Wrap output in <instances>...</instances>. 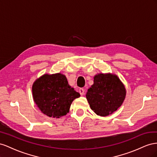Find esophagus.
Returning <instances> with one entry per match:
<instances>
[{
	"instance_id": "obj_1",
	"label": "esophagus",
	"mask_w": 157,
	"mask_h": 157,
	"mask_svg": "<svg viewBox=\"0 0 157 157\" xmlns=\"http://www.w3.org/2000/svg\"><path fill=\"white\" fill-rule=\"evenodd\" d=\"M79 93H80V95H81L82 96V95H84L85 90H84V89H83V88H80V89H79Z\"/></svg>"
}]
</instances>
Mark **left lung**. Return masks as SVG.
Instances as JSON below:
<instances>
[{"label":"left lung","mask_w":157,"mask_h":157,"mask_svg":"<svg viewBox=\"0 0 157 157\" xmlns=\"http://www.w3.org/2000/svg\"><path fill=\"white\" fill-rule=\"evenodd\" d=\"M86 98L91 110L100 116H107L117 110L126 98V89L118 75L97 74Z\"/></svg>","instance_id":"obj_1"}]
</instances>
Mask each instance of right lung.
I'll return each mask as SVG.
<instances>
[{
  "label": "right lung",
  "instance_id": "add662e5",
  "mask_svg": "<svg viewBox=\"0 0 157 157\" xmlns=\"http://www.w3.org/2000/svg\"><path fill=\"white\" fill-rule=\"evenodd\" d=\"M33 98L41 113L48 117L59 118L69 113L71 102L80 94L68 84L61 73L44 74L32 86Z\"/></svg>",
  "mask_w": 157,
  "mask_h": 157
}]
</instances>
